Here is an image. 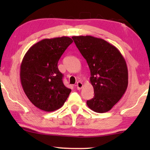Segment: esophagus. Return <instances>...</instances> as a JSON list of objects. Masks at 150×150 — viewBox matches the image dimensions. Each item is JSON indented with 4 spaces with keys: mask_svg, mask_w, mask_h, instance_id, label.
<instances>
[{
    "mask_svg": "<svg viewBox=\"0 0 150 150\" xmlns=\"http://www.w3.org/2000/svg\"><path fill=\"white\" fill-rule=\"evenodd\" d=\"M76 87H77V89H81L82 88V87H83V85H82V83L81 82H77V84H76Z\"/></svg>",
    "mask_w": 150,
    "mask_h": 150,
    "instance_id": "esophagus-1",
    "label": "esophagus"
}]
</instances>
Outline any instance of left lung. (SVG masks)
<instances>
[{
	"instance_id": "obj_1",
	"label": "left lung",
	"mask_w": 150,
	"mask_h": 150,
	"mask_svg": "<svg viewBox=\"0 0 150 150\" xmlns=\"http://www.w3.org/2000/svg\"><path fill=\"white\" fill-rule=\"evenodd\" d=\"M90 70V82L94 96L87 101L88 107L97 113L110 111L121 99L128 84L126 62L112 44L92 36L73 37Z\"/></svg>"
}]
</instances>
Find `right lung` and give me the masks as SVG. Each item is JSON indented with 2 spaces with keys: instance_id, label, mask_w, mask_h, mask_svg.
Listing matches in <instances>:
<instances>
[{
  "instance_id": "right-lung-1",
  "label": "right lung",
  "mask_w": 150,
  "mask_h": 150,
  "mask_svg": "<svg viewBox=\"0 0 150 150\" xmlns=\"http://www.w3.org/2000/svg\"><path fill=\"white\" fill-rule=\"evenodd\" d=\"M73 40L62 37L45 39L31 46L20 65L24 92L36 107L53 111L63 106L71 89L63 82L58 62Z\"/></svg>"
}]
</instances>
